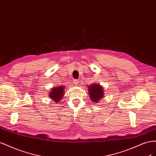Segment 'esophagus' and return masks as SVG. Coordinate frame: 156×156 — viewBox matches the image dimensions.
Segmentation results:
<instances>
[{
	"label": "esophagus",
	"mask_w": 156,
	"mask_h": 156,
	"mask_svg": "<svg viewBox=\"0 0 156 156\" xmlns=\"http://www.w3.org/2000/svg\"><path fill=\"white\" fill-rule=\"evenodd\" d=\"M78 80H76V79H74V80H73V83L75 84V85H76V84H78Z\"/></svg>",
	"instance_id": "1"
}]
</instances>
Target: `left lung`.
Listing matches in <instances>:
<instances>
[{"instance_id":"8db88e82","label":"left lung","mask_w":156,"mask_h":156,"mask_svg":"<svg viewBox=\"0 0 156 156\" xmlns=\"http://www.w3.org/2000/svg\"><path fill=\"white\" fill-rule=\"evenodd\" d=\"M88 91L90 93L89 95L93 103H97L104 96L103 88L98 83L91 84L88 87Z\"/></svg>"}]
</instances>
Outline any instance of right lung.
<instances>
[{
  "label": "right lung",
  "instance_id": "obj_1",
  "mask_svg": "<svg viewBox=\"0 0 156 156\" xmlns=\"http://www.w3.org/2000/svg\"><path fill=\"white\" fill-rule=\"evenodd\" d=\"M64 90L65 87L63 86L53 87L51 90L50 93H49V97L55 102L56 103H59L61 99L62 98H63L65 93Z\"/></svg>",
  "mask_w": 156,
  "mask_h": 156
}]
</instances>
